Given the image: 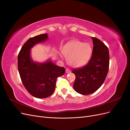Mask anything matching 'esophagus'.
Returning <instances> with one entry per match:
<instances>
[{"label":"esophagus","instance_id":"1","mask_svg":"<svg viewBox=\"0 0 130 130\" xmlns=\"http://www.w3.org/2000/svg\"><path fill=\"white\" fill-rule=\"evenodd\" d=\"M66 73H69L70 72V70L68 68H67L66 69Z\"/></svg>","mask_w":130,"mask_h":130}]
</instances>
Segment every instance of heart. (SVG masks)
I'll return each mask as SVG.
<instances>
[{
	"mask_svg": "<svg viewBox=\"0 0 130 130\" xmlns=\"http://www.w3.org/2000/svg\"><path fill=\"white\" fill-rule=\"evenodd\" d=\"M61 52L67 58L68 64L77 68L88 62L92 54V47L88 43L73 40L67 43L62 48Z\"/></svg>",
	"mask_w": 130,
	"mask_h": 130,
	"instance_id": "obj_1",
	"label": "heart"
}]
</instances>
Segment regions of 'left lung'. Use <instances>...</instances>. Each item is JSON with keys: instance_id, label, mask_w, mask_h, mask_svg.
Here are the masks:
<instances>
[{"instance_id": "left-lung-1", "label": "left lung", "mask_w": 130, "mask_h": 130, "mask_svg": "<svg viewBox=\"0 0 130 130\" xmlns=\"http://www.w3.org/2000/svg\"><path fill=\"white\" fill-rule=\"evenodd\" d=\"M93 48L91 58L83 67L73 69L75 75L73 87L83 95L95 92L103 84L107 76L109 64L108 47L99 39L92 37Z\"/></svg>"}]
</instances>
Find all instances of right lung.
Returning <instances> with one entry per match:
<instances>
[{"label": "right lung", "instance_id": "obj_1", "mask_svg": "<svg viewBox=\"0 0 130 130\" xmlns=\"http://www.w3.org/2000/svg\"><path fill=\"white\" fill-rule=\"evenodd\" d=\"M46 34L29 38L22 47L18 55V69L22 83L33 96L45 98L55 89L58 77L65 73L64 67L54 64L50 61L43 63H35L30 58V49L38 43L45 41Z\"/></svg>", "mask_w": 130, "mask_h": 130}]
</instances>
